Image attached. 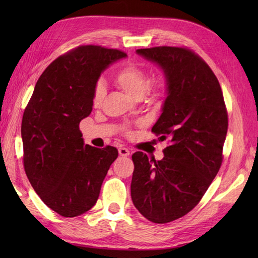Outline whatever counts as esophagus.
I'll return each instance as SVG.
<instances>
[{
    "label": "esophagus",
    "instance_id": "1",
    "mask_svg": "<svg viewBox=\"0 0 258 258\" xmlns=\"http://www.w3.org/2000/svg\"><path fill=\"white\" fill-rule=\"evenodd\" d=\"M118 154H119V156L126 157V156L130 155V151L127 149H125V147H119V149H118Z\"/></svg>",
    "mask_w": 258,
    "mask_h": 258
}]
</instances>
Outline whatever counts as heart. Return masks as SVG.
<instances>
[{"mask_svg": "<svg viewBox=\"0 0 258 258\" xmlns=\"http://www.w3.org/2000/svg\"><path fill=\"white\" fill-rule=\"evenodd\" d=\"M114 82L120 90L134 100H141L147 94L150 101H157L164 94V85L161 81L150 83L149 75L145 71L134 64H126L118 70L114 76ZM106 89L103 83H97L93 92V106L100 107L105 97Z\"/></svg>", "mask_w": 258, "mask_h": 258, "instance_id": "heart-1", "label": "heart"}]
</instances>
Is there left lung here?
I'll return each mask as SVG.
<instances>
[{"label":"left lung","instance_id":"8db88e82","mask_svg":"<svg viewBox=\"0 0 258 258\" xmlns=\"http://www.w3.org/2000/svg\"><path fill=\"white\" fill-rule=\"evenodd\" d=\"M155 63L166 82V98L152 132L169 138L161 161L143 152L132 155L133 204L147 220L165 224L199 204L223 161L227 112L218 80L188 48L158 46L136 50Z\"/></svg>","mask_w":258,"mask_h":258}]
</instances>
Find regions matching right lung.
Returning <instances> with one entry per match:
<instances>
[{
    "instance_id": "obj_1",
    "label": "right lung",
    "mask_w": 258,
    "mask_h": 258,
    "mask_svg": "<svg viewBox=\"0 0 258 258\" xmlns=\"http://www.w3.org/2000/svg\"><path fill=\"white\" fill-rule=\"evenodd\" d=\"M126 54L79 46L53 61L37 80L22 119L26 176L48 207L64 217L90 211L118 152L84 145L80 122L92 112L97 80Z\"/></svg>"
}]
</instances>
